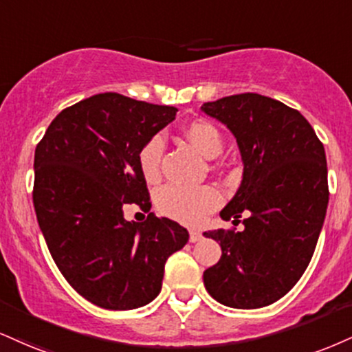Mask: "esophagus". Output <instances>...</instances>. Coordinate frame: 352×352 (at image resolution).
Segmentation results:
<instances>
[{
    "mask_svg": "<svg viewBox=\"0 0 352 352\" xmlns=\"http://www.w3.org/2000/svg\"><path fill=\"white\" fill-rule=\"evenodd\" d=\"M188 239H190V243H197V241L201 239V232L192 230V231H190V238Z\"/></svg>",
    "mask_w": 352,
    "mask_h": 352,
    "instance_id": "obj_1",
    "label": "esophagus"
}]
</instances>
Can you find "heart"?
Returning a JSON list of instances; mask_svg holds the SVG:
<instances>
[{
  "mask_svg": "<svg viewBox=\"0 0 352 352\" xmlns=\"http://www.w3.org/2000/svg\"><path fill=\"white\" fill-rule=\"evenodd\" d=\"M185 134L195 149L206 159H214L221 154L223 138L211 122H190L185 129ZM164 149V138L160 134H154L142 144L138 152L139 170H141L144 180L149 184L159 180ZM221 193L211 185L184 187V185L170 184L160 188L155 195V205L160 213L184 224H200L206 214L221 205Z\"/></svg>",
  "mask_w": 352,
  "mask_h": 352,
  "instance_id": "1",
  "label": "heart"
}]
</instances>
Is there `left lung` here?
Listing matches in <instances>:
<instances>
[{"mask_svg": "<svg viewBox=\"0 0 352 352\" xmlns=\"http://www.w3.org/2000/svg\"><path fill=\"white\" fill-rule=\"evenodd\" d=\"M201 109L234 134L244 164L241 187L219 214L245 217L243 231L203 232L221 245L203 282L226 307H267L289 294L315 252L329 197L324 147L297 109L269 96L241 93Z\"/></svg>", "mask_w": 352, "mask_h": 352, "instance_id": "left-lung-1", "label": "left lung"}]
</instances>
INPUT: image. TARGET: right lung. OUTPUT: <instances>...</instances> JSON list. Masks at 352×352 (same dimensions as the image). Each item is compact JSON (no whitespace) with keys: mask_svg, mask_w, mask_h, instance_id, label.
Returning <instances> with one entry per match:
<instances>
[{"mask_svg":"<svg viewBox=\"0 0 352 352\" xmlns=\"http://www.w3.org/2000/svg\"><path fill=\"white\" fill-rule=\"evenodd\" d=\"M177 108L100 93L55 116L34 154L32 201L65 280L107 310H133L162 289L165 262L188 231L168 218L126 222L122 206L151 210L138 152Z\"/></svg>","mask_w":352,"mask_h":352,"instance_id":"obj_1","label":"right lung"}]
</instances>
